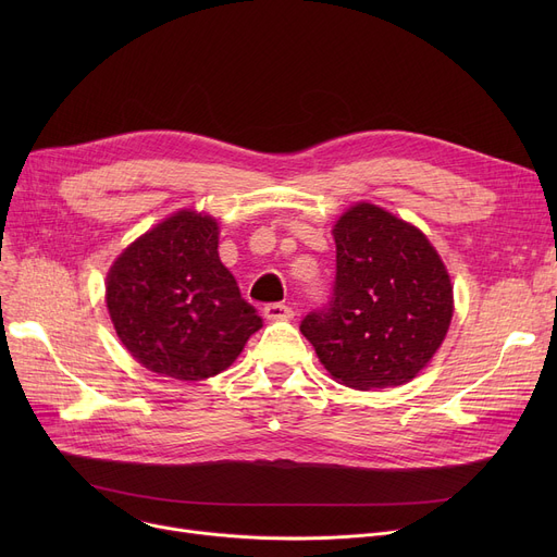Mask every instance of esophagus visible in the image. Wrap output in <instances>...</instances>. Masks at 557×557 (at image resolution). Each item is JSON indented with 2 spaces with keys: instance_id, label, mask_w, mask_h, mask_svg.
<instances>
[{
  "instance_id": "34e87169",
  "label": "esophagus",
  "mask_w": 557,
  "mask_h": 557,
  "mask_svg": "<svg viewBox=\"0 0 557 557\" xmlns=\"http://www.w3.org/2000/svg\"><path fill=\"white\" fill-rule=\"evenodd\" d=\"M263 315H267L269 320H290L294 318V309H290L288 305H282V302H273V305L263 307Z\"/></svg>"
}]
</instances>
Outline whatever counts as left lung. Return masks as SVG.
<instances>
[{"instance_id":"obj_1","label":"left lung","mask_w":557,"mask_h":557,"mask_svg":"<svg viewBox=\"0 0 557 557\" xmlns=\"http://www.w3.org/2000/svg\"><path fill=\"white\" fill-rule=\"evenodd\" d=\"M336 282L327 307L305 315L300 332L320 363L347 388L401 386L443 345L454 290L424 234L370 202L334 225Z\"/></svg>"}]
</instances>
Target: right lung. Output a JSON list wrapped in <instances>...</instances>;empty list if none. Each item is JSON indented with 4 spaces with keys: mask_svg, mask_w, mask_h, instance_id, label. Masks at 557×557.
I'll use <instances>...</instances> for the list:
<instances>
[{
    "mask_svg": "<svg viewBox=\"0 0 557 557\" xmlns=\"http://www.w3.org/2000/svg\"><path fill=\"white\" fill-rule=\"evenodd\" d=\"M106 302L133 359L181 382L230 368L261 327L219 259V223L191 210L164 219L116 257Z\"/></svg>",
    "mask_w": 557,
    "mask_h": 557,
    "instance_id": "right-lung-1",
    "label": "right lung"
}]
</instances>
